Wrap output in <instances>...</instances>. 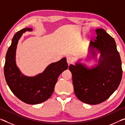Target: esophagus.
Segmentation results:
<instances>
[{
    "label": "esophagus",
    "mask_w": 125,
    "mask_h": 125,
    "mask_svg": "<svg viewBox=\"0 0 125 125\" xmlns=\"http://www.w3.org/2000/svg\"><path fill=\"white\" fill-rule=\"evenodd\" d=\"M67 62L68 64L69 65L70 64H71L73 62V58L71 57H69V56H68L67 57Z\"/></svg>",
    "instance_id": "1"
}]
</instances>
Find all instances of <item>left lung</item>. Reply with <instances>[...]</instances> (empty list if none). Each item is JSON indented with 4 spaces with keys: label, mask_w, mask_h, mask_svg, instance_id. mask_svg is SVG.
<instances>
[{
    "label": "left lung",
    "mask_w": 125,
    "mask_h": 125,
    "mask_svg": "<svg viewBox=\"0 0 125 125\" xmlns=\"http://www.w3.org/2000/svg\"><path fill=\"white\" fill-rule=\"evenodd\" d=\"M95 31L97 37L90 42L86 60L94 58L98 64L89 68L78 61L69 66L75 95L90 105L98 104L108 99L117 89L122 75L121 58L115 40L103 29ZM98 52L100 53L98 60Z\"/></svg>",
    "instance_id": "obj_1"
}]
</instances>
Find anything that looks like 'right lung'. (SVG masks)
Segmentation results:
<instances>
[{"mask_svg":"<svg viewBox=\"0 0 125 125\" xmlns=\"http://www.w3.org/2000/svg\"><path fill=\"white\" fill-rule=\"evenodd\" d=\"M32 31V29L26 27L14 35L6 54L4 71L6 82L15 95L23 102L35 105L50 98L59 75L68 69V64L64 57L51 63L43 72L33 77L22 74L16 63L17 45L23 33Z\"/></svg>","mask_w":125,"mask_h":125,"instance_id":"add662e5","label":"right lung"}]
</instances>
